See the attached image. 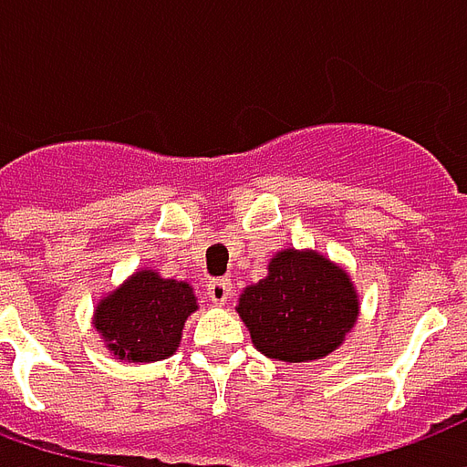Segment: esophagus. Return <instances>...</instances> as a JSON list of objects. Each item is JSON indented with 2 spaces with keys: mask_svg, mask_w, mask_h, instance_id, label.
Instances as JSON below:
<instances>
[{
  "mask_svg": "<svg viewBox=\"0 0 467 467\" xmlns=\"http://www.w3.org/2000/svg\"><path fill=\"white\" fill-rule=\"evenodd\" d=\"M206 294L213 304H226L234 294V284H231V278L226 275H219V278H211L209 284H206Z\"/></svg>",
  "mask_w": 467,
  "mask_h": 467,
  "instance_id": "34e87169",
  "label": "esophagus"
}]
</instances>
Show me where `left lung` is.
<instances>
[{
	"instance_id": "1",
	"label": "left lung",
	"mask_w": 467,
	"mask_h": 467,
	"mask_svg": "<svg viewBox=\"0 0 467 467\" xmlns=\"http://www.w3.org/2000/svg\"><path fill=\"white\" fill-rule=\"evenodd\" d=\"M236 311L261 353L306 363L341 346L358 316V298L343 268L311 251L285 248L266 278L244 291Z\"/></svg>"
}]
</instances>
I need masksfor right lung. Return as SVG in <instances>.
Segmentation results:
<instances>
[{
  "instance_id": "1",
  "label": "right lung",
  "mask_w": 467,
  "mask_h": 467,
  "mask_svg": "<svg viewBox=\"0 0 467 467\" xmlns=\"http://www.w3.org/2000/svg\"><path fill=\"white\" fill-rule=\"evenodd\" d=\"M193 311L192 285L139 271L99 304L97 331L121 360L149 363L171 356Z\"/></svg>"
}]
</instances>
